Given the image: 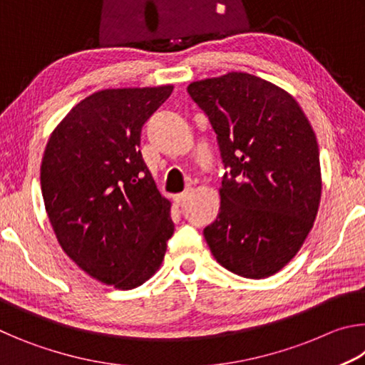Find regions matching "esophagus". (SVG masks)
<instances>
[{
	"mask_svg": "<svg viewBox=\"0 0 365 365\" xmlns=\"http://www.w3.org/2000/svg\"><path fill=\"white\" fill-rule=\"evenodd\" d=\"M188 196H190V191H183V193H180V195H177L175 196V202L178 206H182L185 201L188 200Z\"/></svg>",
	"mask_w": 365,
	"mask_h": 365,
	"instance_id": "1",
	"label": "esophagus"
}]
</instances>
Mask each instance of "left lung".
I'll use <instances>...</instances> for the list:
<instances>
[{
    "label": "left lung",
    "mask_w": 365,
    "mask_h": 365,
    "mask_svg": "<svg viewBox=\"0 0 365 365\" xmlns=\"http://www.w3.org/2000/svg\"><path fill=\"white\" fill-rule=\"evenodd\" d=\"M222 164L220 211L205 238L220 265L265 279L292 261L316 220L322 178L316 135L285 90L245 72L188 85Z\"/></svg>",
    "instance_id": "obj_1"
}]
</instances>
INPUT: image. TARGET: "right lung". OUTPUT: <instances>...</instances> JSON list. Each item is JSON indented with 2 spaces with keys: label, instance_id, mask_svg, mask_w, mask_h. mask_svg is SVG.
I'll return each mask as SVG.
<instances>
[{
  "label": "right lung",
  "instance_id": "1",
  "mask_svg": "<svg viewBox=\"0 0 365 365\" xmlns=\"http://www.w3.org/2000/svg\"><path fill=\"white\" fill-rule=\"evenodd\" d=\"M174 86L114 88L73 106L48 140L41 193L61 248L86 274L130 289L163 262L174 233L140 146L143 123Z\"/></svg>",
  "mask_w": 365,
  "mask_h": 365
}]
</instances>
